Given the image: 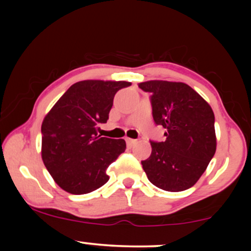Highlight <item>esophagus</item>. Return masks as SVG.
I'll list each match as a JSON object with an SVG mask.
<instances>
[{
    "label": "esophagus",
    "instance_id": "34e87169",
    "mask_svg": "<svg viewBox=\"0 0 251 251\" xmlns=\"http://www.w3.org/2000/svg\"><path fill=\"white\" fill-rule=\"evenodd\" d=\"M126 143H127V146H128V148H132V146H133L134 144L137 143V140L131 139V138H127V139H126Z\"/></svg>",
    "mask_w": 251,
    "mask_h": 251
}]
</instances>
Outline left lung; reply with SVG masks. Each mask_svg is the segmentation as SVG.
Masks as SVG:
<instances>
[{"label": "left lung", "instance_id": "1", "mask_svg": "<svg viewBox=\"0 0 251 251\" xmlns=\"http://www.w3.org/2000/svg\"><path fill=\"white\" fill-rule=\"evenodd\" d=\"M139 87L152 94L155 124L168 129L165 142L151 143V155L142 162L144 171L153 185L165 191L190 189L216 152L214 111L184 82L150 80Z\"/></svg>", "mask_w": 251, "mask_h": 251}]
</instances>
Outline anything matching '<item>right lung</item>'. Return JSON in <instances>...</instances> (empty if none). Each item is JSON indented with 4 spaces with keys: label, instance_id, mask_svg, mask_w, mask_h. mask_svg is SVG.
Here are the masks:
<instances>
[{
    "label": "right lung",
    "instance_id": "right-lung-1",
    "mask_svg": "<svg viewBox=\"0 0 251 251\" xmlns=\"http://www.w3.org/2000/svg\"><path fill=\"white\" fill-rule=\"evenodd\" d=\"M127 81L83 80L66 91L41 125V157L57 185L72 195L89 194L109 177L106 170L126 149L124 139L97 133L119 89Z\"/></svg>",
    "mask_w": 251,
    "mask_h": 251
}]
</instances>
